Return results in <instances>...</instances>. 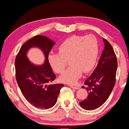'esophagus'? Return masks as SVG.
<instances>
[{"mask_svg":"<svg viewBox=\"0 0 129 129\" xmlns=\"http://www.w3.org/2000/svg\"><path fill=\"white\" fill-rule=\"evenodd\" d=\"M69 86H70V87H71V88L76 89V90H78V89H79V87H78L75 86V85H69Z\"/></svg>","mask_w":129,"mask_h":129,"instance_id":"esophagus-1","label":"esophagus"}]
</instances>
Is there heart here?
<instances>
[{
    "mask_svg": "<svg viewBox=\"0 0 129 129\" xmlns=\"http://www.w3.org/2000/svg\"><path fill=\"white\" fill-rule=\"evenodd\" d=\"M58 52H51L48 61L58 74L64 72L69 61L71 66L60 76L62 82H77L84 73L91 71L96 64L99 54V42L94 35H74L67 38L58 47Z\"/></svg>",
    "mask_w": 129,
    "mask_h": 129,
    "instance_id": "heart-1",
    "label": "heart"
}]
</instances>
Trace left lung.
<instances>
[{
	"instance_id": "8db88e82",
	"label": "left lung",
	"mask_w": 129,
	"mask_h": 129,
	"mask_svg": "<svg viewBox=\"0 0 129 129\" xmlns=\"http://www.w3.org/2000/svg\"><path fill=\"white\" fill-rule=\"evenodd\" d=\"M105 48L94 71L84 82L82 88L88 91V96L79 105L85 110L101 106L109 98L115 84L117 59L111 44L103 39Z\"/></svg>"
}]
</instances>
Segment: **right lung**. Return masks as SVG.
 <instances>
[{
	"mask_svg": "<svg viewBox=\"0 0 129 129\" xmlns=\"http://www.w3.org/2000/svg\"><path fill=\"white\" fill-rule=\"evenodd\" d=\"M54 45L46 36L36 35L22 45L15 58V77L18 86L27 101L38 108L52 107L64 86L62 84L47 85L55 78L48 61V54ZM33 46L41 48L46 55L45 63L41 66L33 65L26 58L28 50Z\"/></svg>",
	"mask_w": 129,
	"mask_h": 129,
	"instance_id": "add662e5",
	"label": "right lung"
}]
</instances>
